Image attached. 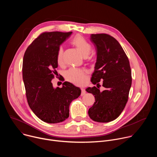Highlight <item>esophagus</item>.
Returning <instances> with one entry per match:
<instances>
[{"label": "esophagus", "instance_id": "34e87169", "mask_svg": "<svg viewBox=\"0 0 157 157\" xmlns=\"http://www.w3.org/2000/svg\"><path fill=\"white\" fill-rule=\"evenodd\" d=\"M86 94V90L84 89H83V88H82L81 89V96H84V95H85Z\"/></svg>", "mask_w": 157, "mask_h": 157}]
</instances>
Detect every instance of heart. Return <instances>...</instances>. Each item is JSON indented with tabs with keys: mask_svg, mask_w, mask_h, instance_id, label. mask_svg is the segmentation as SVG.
<instances>
[{
	"mask_svg": "<svg viewBox=\"0 0 157 157\" xmlns=\"http://www.w3.org/2000/svg\"><path fill=\"white\" fill-rule=\"evenodd\" d=\"M71 43L77 48L84 56H87L91 51L92 47L91 44L80 35H76L72 39ZM56 61L59 64L63 62V48L62 47H59L58 49ZM65 78L69 82L78 86L85 84L87 81L86 71L75 68H71L66 71Z\"/></svg>",
	"mask_w": 157,
	"mask_h": 157,
	"instance_id": "heart-1",
	"label": "heart"
}]
</instances>
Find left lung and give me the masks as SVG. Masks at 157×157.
<instances>
[{"label": "left lung", "mask_w": 157, "mask_h": 157, "mask_svg": "<svg viewBox=\"0 0 157 157\" xmlns=\"http://www.w3.org/2000/svg\"><path fill=\"white\" fill-rule=\"evenodd\" d=\"M91 41L97 52V61L91 82L97 87L86 91L95 97L89 108V117L98 122H109L122 113L128 99L132 85V71L129 60L116 39L108 34H91ZM103 79L105 89L100 92L98 82Z\"/></svg>", "instance_id": "obj_1"}]
</instances>
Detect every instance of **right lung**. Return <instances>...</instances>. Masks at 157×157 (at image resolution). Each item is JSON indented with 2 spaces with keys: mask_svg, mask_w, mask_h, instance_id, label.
Instances as JSON below:
<instances>
[{
  "mask_svg": "<svg viewBox=\"0 0 157 157\" xmlns=\"http://www.w3.org/2000/svg\"><path fill=\"white\" fill-rule=\"evenodd\" d=\"M71 33L43 32L24 54L22 76L28 104L33 113L47 123H59L68 119L70 103L81 93L79 87L69 82H64L62 87L56 89L52 82L57 73L58 49Z\"/></svg>",
  "mask_w": 157,
  "mask_h": 157,
  "instance_id": "obj_1",
  "label": "right lung"
}]
</instances>
